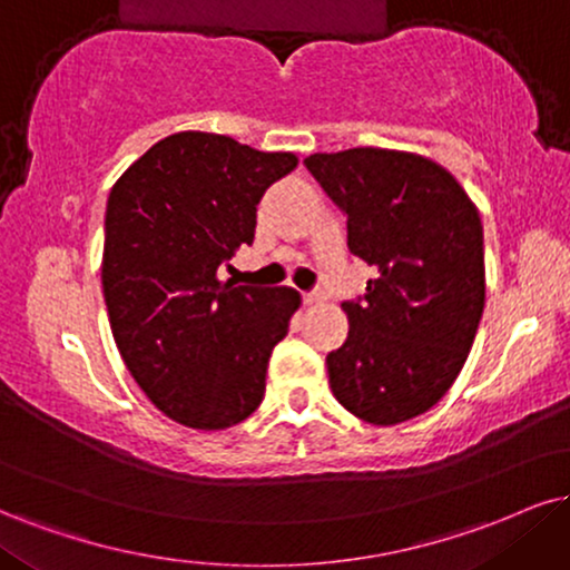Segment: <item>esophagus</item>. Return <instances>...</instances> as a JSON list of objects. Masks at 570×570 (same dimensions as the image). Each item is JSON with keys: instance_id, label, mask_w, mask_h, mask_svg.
<instances>
[{"instance_id": "esophagus-1", "label": "esophagus", "mask_w": 570, "mask_h": 570, "mask_svg": "<svg viewBox=\"0 0 570 570\" xmlns=\"http://www.w3.org/2000/svg\"><path fill=\"white\" fill-rule=\"evenodd\" d=\"M304 304H306V306H320V304H325V293H317V291L304 293Z\"/></svg>"}]
</instances>
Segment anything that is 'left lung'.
<instances>
[{
  "mask_svg": "<svg viewBox=\"0 0 570 570\" xmlns=\"http://www.w3.org/2000/svg\"><path fill=\"white\" fill-rule=\"evenodd\" d=\"M304 164L348 216V250L377 269L364 296L343 304L348 338L327 354L330 389L364 423L399 425L439 404L479 333V208L417 153L351 147Z\"/></svg>",
  "mask_w": 570,
  "mask_h": 570,
  "instance_id": "1",
  "label": "left lung"
}]
</instances>
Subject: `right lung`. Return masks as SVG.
<instances>
[{
    "instance_id": "add662e5",
    "label": "right lung",
    "mask_w": 570,
    "mask_h": 570,
    "mask_svg": "<svg viewBox=\"0 0 570 570\" xmlns=\"http://www.w3.org/2000/svg\"><path fill=\"white\" fill-rule=\"evenodd\" d=\"M298 166L208 131H179L137 158L105 210L102 293L110 330L145 396L195 431H224L262 404L293 287L219 279L256 235L266 187Z\"/></svg>"
}]
</instances>
